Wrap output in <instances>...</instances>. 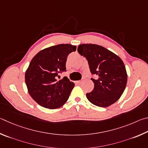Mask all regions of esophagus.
<instances>
[{
    "label": "esophagus",
    "mask_w": 148,
    "mask_h": 148,
    "mask_svg": "<svg viewBox=\"0 0 148 148\" xmlns=\"http://www.w3.org/2000/svg\"><path fill=\"white\" fill-rule=\"evenodd\" d=\"M81 82H82V81H77V83H79V84H81Z\"/></svg>",
    "instance_id": "esophagus-1"
}]
</instances>
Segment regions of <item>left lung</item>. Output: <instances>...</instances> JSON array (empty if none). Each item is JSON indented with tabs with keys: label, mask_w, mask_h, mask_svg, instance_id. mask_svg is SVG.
<instances>
[{
	"label": "left lung",
	"mask_w": 148,
	"mask_h": 148,
	"mask_svg": "<svg viewBox=\"0 0 148 148\" xmlns=\"http://www.w3.org/2000/svg\"><path fill=\"white\" fill-rule=\"evenodd\" d=\"M79 53L86 58L90 72L96 76L91 79L94 90L86 94L92 104L107 107L120 99L125 89L127 75L125 65L118 56L95 44H81Z\"/></svg>",
	"instance_id": "left-lung-1"
}]
</instances>
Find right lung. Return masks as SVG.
<instances>
[{
  "mask_svg": "<svg viewBox=\"0 0 148 148\" xmlns=\"http://www.w3.org/2000/svg\"><path fill=\"white\" fill-rule=\"evenodd\" d=\"M76 48L70 44H59L43 49L31 60L25 73L26 85L30 96L41 107L55 109L68 99L75 84L67 77L60 81L57 77L66 71L67 56Z\"/></svg>",
  "mask_w": 148,
  "mask_h": 148,
  "instance_id": "obj_1",
  "label": "right lung"
}]
</instances>
